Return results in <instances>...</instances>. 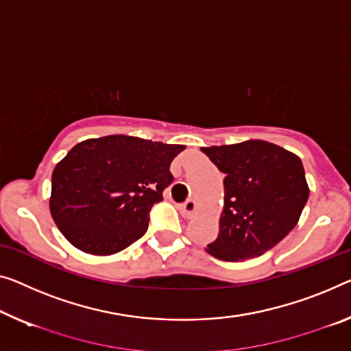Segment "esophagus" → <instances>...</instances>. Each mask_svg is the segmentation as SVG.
<instances>
[{
    "label": "esophagus",
    "instance_id": "obj_1",
    "mask_svg": "<svg viewBox=\"0 0 351 351\" xmlns=\"http://www.w3.org/2000/svg\"><path fill=\"white\" fill-rule=\"evenodd\" d=\"M195 209H197V203H195V200H192V198H189V200H186L184 203H182V205L180 206V211H181V214L184 217H192V214L195 213Z\"/></svg>",
    "mask_w": 351,
    "mask_h": 351
}]
</instances>
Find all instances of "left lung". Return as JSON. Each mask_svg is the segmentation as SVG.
Here are the masks:
<instances>
[{
	"instance_id": "left-lung-1",
	"label": "left lung",
	"mask_w": 351,
	"mask_h": 351,
	"mask_svg": "<svg viewBox=\"0 0 351 351\" xmlns=\"http://www.w3.org/2000/svg\"><path fill=\"white\" fill-rule=\"evenodd\" d=\"M202 151L226 175L221 230L206 250L227 261L268 252L295 228L309 198L301 159L265 140Z\"/></svg>"
}]
</instances>
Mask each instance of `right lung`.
Segmentation results:
<instances>
[{
    "label": "right lung",
    "mask_w": 351,
    "mask_h": 351,
    "mask_svg": "<svg viewBox=\"0 0 351 351\" xmlns=\"http://www.w3.org/2000/svg\"><path fill=\"white\" fill-rule=\"evenodd\" d=\"M184 145L107 135L75 145L51 175L50 213L74 247L117 254L142 238Z\"/></svg>",
    "instance_id": "obj_1"
}]
</instances>
